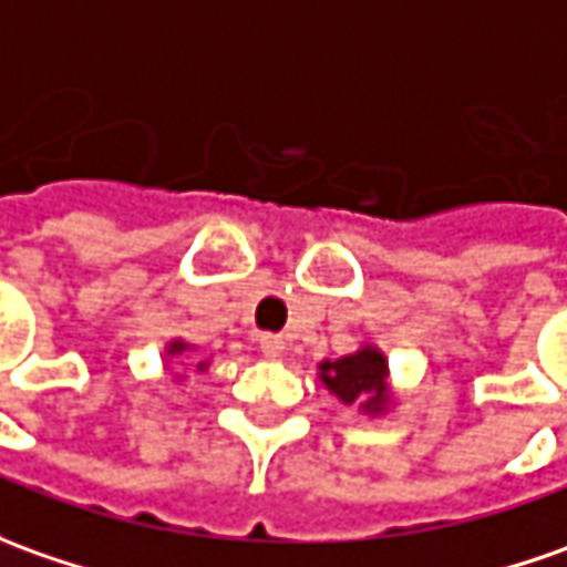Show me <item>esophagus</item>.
Here are the masks:
<instances>
[{"label": "esophagus", "instance_id": "34e87169", "mask_svg": "<svg viewBox=\"0 0 567 567\" xmlns=\"http://www.w3.org/2000/svg\"><path fill=\"white\" fill-rule=\"evenodd\" d=\"M260 350L267 353V357H279L285 350V341L282 334H260Z\"/></svg>", "mask_w": 567, "mask_h": 567}]
</instances>
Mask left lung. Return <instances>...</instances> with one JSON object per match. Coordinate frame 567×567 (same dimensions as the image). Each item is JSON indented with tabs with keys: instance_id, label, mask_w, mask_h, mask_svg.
Listing matches in <instances>:
<instances>
[{
	"instance_id": "8db88e82",
	"label": "left lung",
	"mask_w": 567,
	"mask_h": 567,
	"mask_svg": "<svg viewBox=\"0 0 567 567\" xmlns=\"http://www.w3.org/2000/svg\"><path fill=\"white\" fill-rule=\"evenodd\" d=\"M322 381L329 384L338 400L344 403H357L365 400L369 410H379L384 403V375H388V363L379 350L365 348L360 353L341 357L334 363H322Z\"/></svg>"
}]
</instances>
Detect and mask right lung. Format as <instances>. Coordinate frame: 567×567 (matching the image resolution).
<instances>
[{"mask_svg": "<svg viewBox=\"0 0 567 567\" xmlns=\"http://www.w3.org/2000/svg\"><path fill=\"white\" fill-rule=\"evenodd\" d=\"M183 350V344H173V353H179Z\"/></svg>", "mask_w": 567, "mask_h": 567, "instance_id": "1", "label": "right lung"}]
</instances>
